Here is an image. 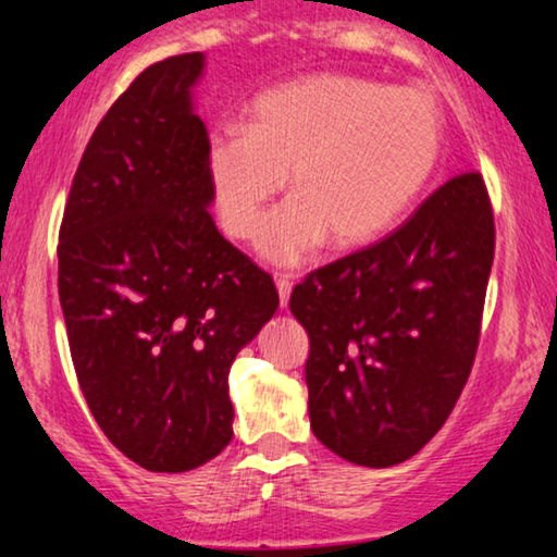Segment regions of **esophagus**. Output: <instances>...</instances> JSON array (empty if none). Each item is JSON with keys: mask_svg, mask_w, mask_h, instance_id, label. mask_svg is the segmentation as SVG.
Listing matches in <instances>:
<instances>
[{"mask_svg": "<svg viewBox=\"0 0 557 557\" xmlns=\"http://www.w3.org/2000/svg\"><path fill=\"white\" fill-rule=\"evenodd\" d=\"M275 285H277V293H280V305L287 307L289 293H293V275H287V272H280V275L275 277Z\"/></svg>", "mask_w": 557, "mask_h": 557, "instance_id": "1", "label": "esophagus"}]
</instances>
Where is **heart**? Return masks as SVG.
I'll use <instances>...</instances> for the list:
<instances>
[{
    "label": "heart",
    "mask_w": 557,
    "mask_h": 557,
    "mask_svg": "<svg viewBox=\"0 0 557 557\" xmlns=\"http://www.w3.org/2000/svg\"><path fill=\"white\" fill-rule=\"evenodd\" d=\"M443 114L414 87L355 74H312L260 95L250 124L214 132L207 174L222 227L255 243L287 174L293 199L264 252L297 262L330 239L358 247L395 225L435 172Z\"/></svg>",
    "instance_id": "obj_1"
}]
</instances>
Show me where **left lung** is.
Segmentation results:
<instances>
[{
	"label": "left lung",
	"mask_w": 557,
	"mask_h": 557,
	"mask_svg": "<svg viewBox=\"0 0 557 557\" xmlns=\"http://www.w3.org/2000/svg\"><path fill=\"white\" fill-rule=\"evenodd\" d=\"M493 255L491 195L470 170L393 235L293 289L310 337V428L327 450L389 468L445 425L475 362Z\"/></svg>",
	"instance_id": "1"
}]
</instances>
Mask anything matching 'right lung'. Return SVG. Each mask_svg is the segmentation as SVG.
<instances>
[{
	"label": "right lung",
	"instance_id": "right-lung-1",
	"mask_svg": "<svg viewBox=\"0 0 557 557\" xmlns=\"http://www.w3.org/2000/svg\"><path fill=\"white\" fill-rule=\"evenodd\" d=\"M199 52L149 64L89 137L60 225V302L82 395L107 440L152 472L232 440L230 364L275 314L268 272L207 207Z\"/></svg>",
	"mask_w": 557,
	"mask_h": 557
}]
</instances>
